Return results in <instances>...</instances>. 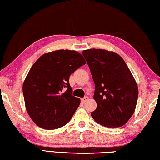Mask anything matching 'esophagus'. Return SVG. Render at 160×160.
Here are the masks:
<instances>
[{
	"instance_id": "34e87169",
	"label": "esophagus",
	"mask_w": 160,
	"mask_h": 160,
	"mask_svg": "<svg viewBox=\"0 0 160 160\" xmlns=\"http://www.w3.org/2000/svg\"><path fill=\"white\" fill-rule=\"evenodd\" d=\"M88 97H84L83 98H82V99H81V102L82 103H85L88 100Z\"/></svg>"
}]
</instances>
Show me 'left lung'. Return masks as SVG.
Wrapping results in <instances>:
<instances>
[{"mask_svg":"<svg viewBox=\"0 0 160 160\" xmlns=\"http://www.w3.org/2000/svg\"><path fill=\"white\" fill-rule=\"evenodd\" d=\"M95 83L97 107L91 115L103 126L122 127L133 115L138 87L128 66L117 53L102 49L83 51Z\"/></svg>","mask_w":160,"mask_h":160,"instance_id":"8db88e82","label":"left lung"}]
</instances>
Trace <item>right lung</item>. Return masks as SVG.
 <instances>
[{
  "label": "right lung",
  "mask_w": 160,
  "mask_h": 160,
  "mask_svg": "<svg viewBox=\"0 0 160 160\" xmlns=\"http://www.w3.org/2000/svg\"><path fill=\"white\" fill-rule=\"evenodd\" d=\"M86 63L76 51L45 53L33 63L23 84L27 112L41 128L55 129L72 119L80 104L72 95L69 77Z\"/></svg>",
  "instance_id": "obj_1"
}]
</instances>
